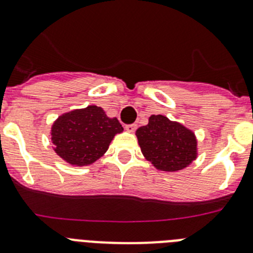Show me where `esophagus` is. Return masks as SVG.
Masks as SVG:
<instances>
[{"mask_svg":"<svg viewBox=\"0 0 253 253\" xmlns=\"http://www.w3.org/2000/svg\"><path fill=\"white\" fill-rule=\"evenodd\" d=\"M135 129H137V124L125 125V130L129 131V133H134V131H135Z\"/></svg>","mask_w":253,"mask_h":253,"instance_id":"34e87169","label":"esophagus"}]
</instances>
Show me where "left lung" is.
I'll return each mask as SVG.
<instances>
[{
	"label": "left lung",
	"instance_id": "1",
	"mask_svg": "<svg viewBox=\"0 0 253 253\" xmlns=\"http://www.w3.org/2000/svg\"><path fill=\"white\" fill-rule=\"evenodd\" d=\"M140 151L160 171L185 169L198 157V140L193 130L165 115H151L148 124L135 131Z\"/></svg>",
	"mask_w": 253,
	"mask_h": 253
}]
</instances>
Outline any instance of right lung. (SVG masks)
Here are the masks:
<instances>
[{
  "label": "right lung",
  "mask_w": 253,
  "mask_h": 253,
  "mask_svg": "<svg viewBox=\"0 0 253 253\" xmlns=\"http://www.w3.org/2000/svg\"><path fill=\"white\" fill-rule=\"evenodd\" d=\"M122 131L119 120L109 118L101 107L90 105L62 114L51 125L50 139L62 160L82 167L102 157L114 137Z\"/></svg>",
  "instance_id": "1"
}]
</instances>
